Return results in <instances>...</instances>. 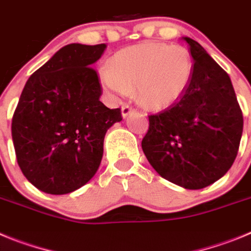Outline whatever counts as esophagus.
<instances>
[{
  "label": "esophagus",
  "mask_w": 251,
  "mask_h": 251,
  "mask_svg": "<svg viewBox=\"0 0 251 251\" xmlns=\"http://www.w3.org/2000/svg\"><path fill=\"white\" fill-rule=\"evenodd\" d=\"M131 110H132V106H130V105H124L123 107H121V115H123L124 119H125V117H127V115H130Z\"/></svg>",
  "instance_id": "esophagus-1"
}]
</instances>
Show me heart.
<instances>
[{
	"label": "heart",
	"mask_w": 251,
	"mask_h": 251,
	"mask_svg": "<svg viewBox=\"0 0 251 251\" xmlns=\"http://www.w3.org/2000/svg\"><path fill=\"white\" fill-rule=\"evenodd\" d=\"M100 81L114 98H125L136 87V98L148 109H164L181 99L193 78L194 62L185 47L142 42L116 52Z\"/></svg>",
	"instance_id": "1"
}]
</instances>
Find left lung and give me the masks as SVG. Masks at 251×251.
<instances>
[{
	"mask_svg": "<svg viewBox=\"0 0 251 251\" xmlns=\"http://www.w3.org/2000/svg\"><path fill=\"white\" fill-rule=\"evenodd\" d=\"M191 82L181 99L149 116L141 148L160 176L198 190L227 173L238 155L243 114L231 80L204 47L190 37Z\"/></svg>",
	"mask_w": 251,
	"mask_h": 251,
	"instance_id": "8db88e82",
	"label": "left lung"
}]
</instances>
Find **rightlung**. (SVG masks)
Listing matches in <instances>:
<instances>
[{
	"mask_svg": "<svg viewBox=\"0 0 251 251\" xmlns=\"http://www.w3.org/2000/svg\"><path fill=\"white\" fill-rule=\"evenodd\" d=\"M105 44L60 49L27 80L12 117L16 157L26 179L52 195L77 190L94 177L106 131L123 120L100 101L92 65Z\"/></svg>",
	"mask_w": 251,
	"mask_h": 251,
	"instance_id": "add662e5",
	"label": "right lung"
}]
</instances>
